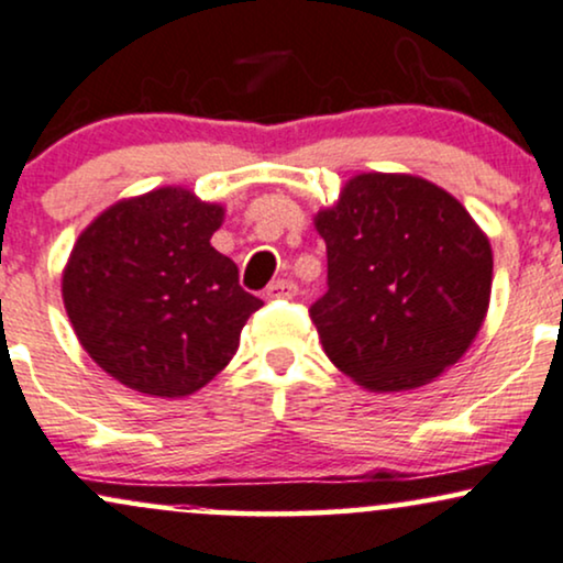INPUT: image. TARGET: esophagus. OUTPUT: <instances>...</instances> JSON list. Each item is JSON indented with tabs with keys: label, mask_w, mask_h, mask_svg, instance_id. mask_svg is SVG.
<instances>
[{
	"label": "esophagus",
	"mask_w": 563,
	"mask_h": 563,
	"mask_svg": "<svg viewBox=\"0 0 563 563\" xmlns=\"http://www.w3.org/2000/svg\"><path fill=\"white\" fill-rule=\"evenodd\" d=\"M296 294H299V286L290 277H277L267 286V299H294Z\"/></svg>",
	"instance_id": "1"
}]
</instances>
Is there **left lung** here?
Returning <instances> with one entry per match:
<instances>
[{
	"instance_id": "1",
	"label": "left lung",
	"mask_w": 563,
	"mask_h": 563,
	"mask_svg": "<svg viewBox=\"0 0 563 563\" xmlns=\"http://www.w3.org/2000/svg\"><path fill=\"white\" fill-rule=\"evenodd\" d=\"M314 222L328 290L309 317L338 369L369 390H411L470 349L493 254L451 194L415 175H356Z\"/></svg>"
}]
</instances>
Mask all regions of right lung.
Masks as SVG:
<instances>
[{
	"instance_id": "1",
	"label": "right lung",
	"mask_w": 563,
	"mask_h": 563,
	"mask_svg": "<svg viewBox=\"0 0 563 563\" xmlns=\"http://www.w3.org/2000/svg\"><path fill=\"white\" fill-rule=\"evenodd\" d=\"M222 207L183 188L120 201L84 230L63 275L67 317L88 356L148 396L205 388L262 307L209 243Z\"/></svg>"
}]
</instances>
